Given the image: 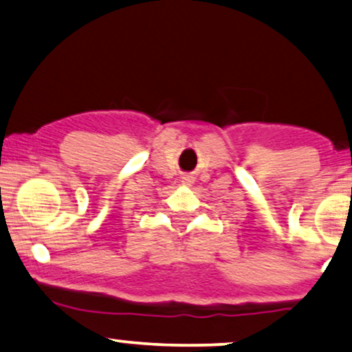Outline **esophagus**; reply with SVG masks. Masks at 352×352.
Masks as SVG:
<instances>
[{
	"label": "esophagus",
	"mask_w": 352,
	"mask_h": 352,
	"mask_svg": "<svg viewBox=\"0 0 352 352\" xmlns=\"http://www.w3.org/2000/svg\"><path fill=\"white\" fill-rule=\"evenodd\" d=\"M182 182H184L185 185H191V184H193V177H190V175L182 177Z\"/></svg>",
	"instance_id": "1"
}]
</instances>
